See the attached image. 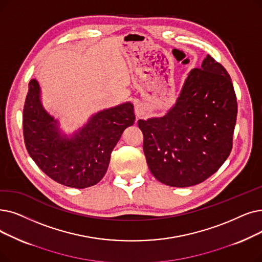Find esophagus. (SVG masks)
Returning a JSON list of instances; mask_svg holds the SVG:
<instances>
[{"instance_id":"obj_1","label":"esophagus","mask_w":262,"mask_h":262,"mask_svg":"<svg viewBox=\"0 0 262 262\" xmlns=\"http://www.w3.org/2000/svg\"><path fill=\"white\" fill-rule=\"evenodd\" d=\"M146 107L142 104L140 105H137L135 107V113H136V117H137L138 119L140 118H143L145 115H146Z\"/></svg>"}]
</instances>
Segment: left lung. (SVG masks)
Returning a JSON list of instances; mask_svg holds the SVG:
<instances>
[{
  "instance_id": "1",
  "label": "left lung",
  "mask_w": 262,
  "mask_h": 262,
  "mask_svg": "<svg viewBox=\"0 0 262 262\" xmlns=\"http://www.w3.org/2000/svg\"><path fill=\"white\" fill-rule=\"evenodd\" d=\"M236 113L231 78L208 54L200 68L190 71L164 117L138 121L152 174L173 187L207 180L231 152Z\"/></svg>"
}]
</instances>
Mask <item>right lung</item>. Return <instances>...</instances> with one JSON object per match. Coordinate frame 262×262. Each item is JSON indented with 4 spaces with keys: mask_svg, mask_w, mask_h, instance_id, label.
Wrapping results in <instances>:
<instances>
[{
    "mask_svg": "<svg viewBox=\"0 0 262 262\" xmlns=\"http://www.w3.org/2000/svg\"><path fill=\"white\" fill-rule=\"evenodd\" d=\"M22 123L27 150L42 171L65 186L85 188L104 178L111 152L124 129L135 123V113L130 103L99 111L68 138L43 109L39 84L32 79Z\"/></svg>",
    "mask_w": 262,
    "mask_h": 262,
    "instance_id": "add662e5",
    "label": "right lung"
}]
</instances>
